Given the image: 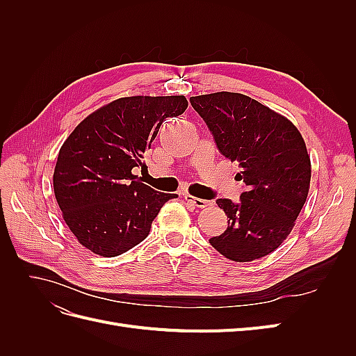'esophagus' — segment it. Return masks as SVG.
Masks as SVG:
<instances>
[{
    "mask_svg": "<svg viewBox=\"0 0 356 356\" xmlns=\"http://www.w3.org/2000/svg\"><path fill=\"white\" fill-rule=\"evenodd\" d=\"M184 199H186L190 204H193V207H196V208H204V207H208V204H209V202H208V200L199 199V197L190 196V195H186V196H184Z\"/></svg>",
    "mask_w": 356,
    "mask_h": 356,
    "instance_id": "esophagus-1",
    "label": "esophagus"
}]
</instances>
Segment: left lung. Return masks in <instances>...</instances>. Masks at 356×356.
<instances>
[{
  "label": "left lung",
  "mask_w": 356,
  "mask_h": 356,
  "mask_svg": "<svg viewBox=\"0 0 356 356\" xmlns=\"http://www.w3.org/2000/svg\"><path fill=\"white\" fill-rule=\"evenodd\" d=\"M220 153L241 166L246 190L238 203L218 199L227 230L209 243L233 261H252L286 239L307 199L310 157L298 129L250 96L233 92L191 96Z\"/></svg>",
  "instance_id": "obj_1"
}]
</instances>
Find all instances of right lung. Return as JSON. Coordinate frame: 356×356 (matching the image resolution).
I'll list each match as a JSON object with an SVG mask.
<instances>
[{
    "label": "right lung",
    "mask_w": 356,
    "mask_h": 356,
    "mask_svg": "<svg viewBox=\"0 0 356 356\" xmlns=\"http://www.w3.org/2000/svg\"><path fill=\"white\" fill-rule=\"evenodd\" d=\"M186 96H129L96 110L59 149L53 188L77 241L101 257L141 243L160 208L178 197L132 174L166 118L187 110Z\"/></svg>",
    "instance_id": "1"
}]
</instances>
